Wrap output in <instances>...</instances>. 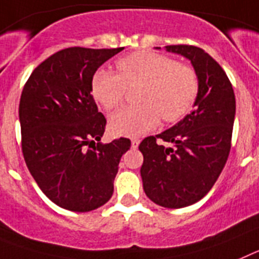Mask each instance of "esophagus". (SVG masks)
Wrapping results in <instances>:
<instances>
[{"label":"esophagus","instance_id":"1","mask_svg":"<svg viewBox=\"0 0 259 259\" xmlns=\"http://www.w3.org/2000/svg\"><path fill=\"white\" fill-rule=\"evenodd\" d=\"M139 142H141V141H139L138 138H133L132 139V147L137 148L139 146Z\"/></svg>","mask_w":259,"mask_h":259}]
</instances>
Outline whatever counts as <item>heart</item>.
Segmentation results:
<instances>
[{
	"label": "heart",
	"mask_w": 259,
	"mask_h": 259,
	"mask_svg": "<svg viewBox=\"0 0 259 259\" xmlns=\"http://www.w3.org/2000/svg\"><path fill=\"white\" fill-rule=\"evenodd\" d=\"M118 73L99 70L92 78V95L107 111L122 103L127 87L139 86L137 105L113 113L109 127L117 136L139 137L165 122L181 120L198 94V76L190 65L154 52H136L117 62Z\"/></svg>",
	"instance_id": "1"
}]
</instances>
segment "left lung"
I'll use <instances>...</instances> for the list:
<instances>
[{
	"label": "left lung",
	"mask_w": 259,
	"mask_h": 259,
	"mask_svg": "<svg viewBox=\"0 0 259 259\" xmlns=\"http://www.w3.org/2000/svg\"><path fill=\"white\" fill-rule=\"evenodd\" d=\"M165 49L190 60L198 76V94L192 113L141 142V176L146 195L154 203L181 208L207 194L226 165L236 99L226 71L203 49L194 46H167ZM159 140L173 143L175 148H164Z\"/></svg>",
	"instance_id": "obj_1"
}]
</instances>
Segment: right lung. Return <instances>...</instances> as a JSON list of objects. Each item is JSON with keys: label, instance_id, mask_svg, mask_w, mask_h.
I'll return each instance as SVG.
<instances>
[{"label": "right lung", "instance_id": "obj_1", "mask_svg": "<svg viewBox=\"0 0 259 259\" xmlns=\"http://www.w3.org/2000/svg\"><path fill=\"white\" fill-rule=\"evenodd\" d=\"M123 48L71 47L52 55L27 79L19 103L22 152L41 192L60 207L87 212L113 194L130 139L99 142L105 132L92 78Z\"/></svg>", "mask_w": 259, "mask_h": 259}]
</instances>
